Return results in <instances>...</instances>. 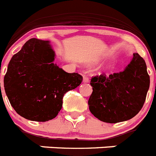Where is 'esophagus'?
I'll return each mask as SVG.
<instances>
[{
	"label": "esophagus",
	"mask_w": 156,
	"mask_h": 156,
	"mask_svg": "<svg viewBox=\"0 0 156 156\" xmlns=\"http://www.w3.org/2000/svg\"><path fill=\"white\" fill-rule=\"evenodd\" d=\"M83 83H88L89 82V78L86 75L83 76Z\"/></svg>",
	"instance_id": "obj_1"
}]
</instances>
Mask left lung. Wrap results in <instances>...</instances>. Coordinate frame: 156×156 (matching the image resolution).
I'll list each match as a JSON object with an SVG mask.
<instances>
[{"mask_svg": "<svg viewBox=\"0 0 156 156\" xmlns=\"http://www.w3.org/2000/svg\"><path fill=\"white\" fill-rule=\"evenodd\" d=\"M93 91L89 110L95 118L106 123L125 122L135 117L143 107L150 86L144 60L134 53L124 71L91 78Z\"/></svg>", "mask_w": 156, "mask_h": 156, "instance_id": "8db88e82", "label": "left lung"}]
</instances>
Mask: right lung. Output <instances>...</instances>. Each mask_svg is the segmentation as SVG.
<instances>
[{
	"mask_svg": "<svg viewBox=\"0 0 156 156\" xmlns=\"http://www.w3.org/2000/svg\"><path fill=\"white\" fill-rule=\"evenodd\" d=\"M54 59L49 41L30 38L10 60L4 87L12 106L23 118L35 122L54 118L64 94L83 80L78 73L58 67Z\"/></svg>",
	"mask_w": 156,
	"mask_h": 156,
	"instance_id": "1",
	"label": "right lung"
}]
</instances>
